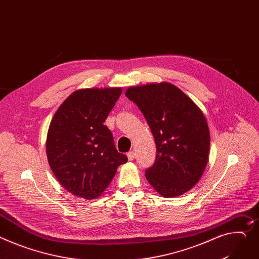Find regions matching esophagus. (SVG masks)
<instances>
[{
    "label": "esophagus",
    "instance_id": "obj_1",
    "mask_svg": "<svg viewBox=\"0 0 259 259\" xmlns=\"http://www.w3.org/2000/svg\"><path fill=\"white\" fill-rule=\"evenodd\" d=\"M127 158H128V161H133L135 158V152L134 151H128L127 152Z\"/></svg>",
    "mask_w": 259,
    "mask_h": 259
}]
</instances>
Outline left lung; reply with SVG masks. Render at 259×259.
I'll list each match as a JSON object with an SVG mask.
<instances>
[{
	"mask_svg": "<svg viewBox=\"0 0 259 259\" xmlns=\"http://www.w3.org/2000/svg\"><path fill=\"white\" fill-rule=\"evenodd\" d=\"M125 96L144 115L156 145L154 164L145 176L166 198L191 190L206 167L210 136L195 103L170 83L130 87Z\"/></svg>",
	"mask_w": 259,
	"mask_h": 259,
	"instance_id": "left-lung-1",
	"label": "left lung"
}]
</instances>
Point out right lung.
I'll use <instances>...</instances> for the list:
<instances>
[{
    "instance_id": "obj_1",
    "label": "right lung",
    "mask_w": 259,
    "mask_h": 259,
    "mask_svg": "<svg viewBox=\"0 0 259 259\" xmlns=\"http://www.w3.org/2000/svg\"><path fill=\"white\" fill-rule=\"evenodd\" d=\"M121 92V88L76 90L52 119L48 161L58 182L75 196L94 199L102 195L117 168L127 161L104 124Z\"/></svg>"
}]
</instances>
